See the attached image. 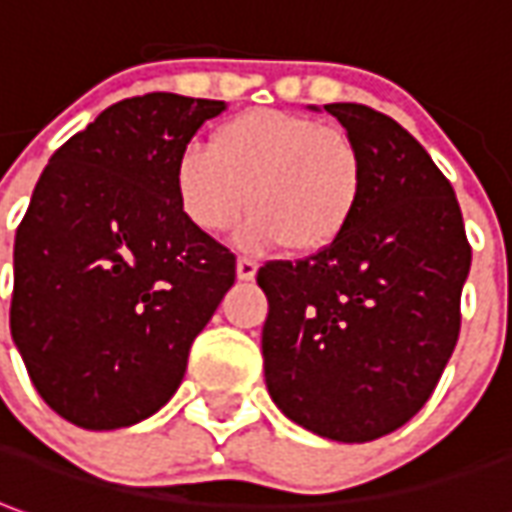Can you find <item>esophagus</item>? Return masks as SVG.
Here are the masks:
<instances>
[{"label": "esophagus", "instance_id": "obj_1", "mask_svg": "<svg viewBox=\"0 0 512 512\" xmlns=\"http://www.w3.org/2000/svg\"><path fill=\"white\" fill-rule=\"evenodd\" d=\"M256 270H259V264L253 262V259H236V278L239 281H253L256 278Z\"/></svg>", "mask_w": 512, "mask_h": 512}]
</instances>
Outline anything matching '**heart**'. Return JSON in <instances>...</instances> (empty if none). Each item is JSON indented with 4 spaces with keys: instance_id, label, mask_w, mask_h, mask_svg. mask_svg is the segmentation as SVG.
<instances>
[{
    "instance_id": "1",
    "label": "heart",
    "mask_w": 512,
    "mask_h": 512,
    "mask_svg": "<svg viewBox=\"0 0 512 512\" xmlns=\"http://www.w3.org/2000/svg\"><path fill=\"white\" fill-rule=\"evenodd\" d=\"M362 195L354 139L320 119L253 108L217 128L209 147L189 144L175 161V197L203 234H220L245 209L236 245L317 253L334 245Z\"/></svg>"
}]
</instances>
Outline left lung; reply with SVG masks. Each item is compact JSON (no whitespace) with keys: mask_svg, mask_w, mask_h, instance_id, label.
I'll return each mask as SVG.
<instances>
[{"mask_svg":"<svg viewBox=\"0 0 512 512\" xmlns=\"http://www.w3.org/2000/svg\"><path fill=\"white\" fill-rule=\"evenodd\" d=\"M323 108L362 155V195L334 245L259 267L264 382L303 429L368 443L438 387L460 337L471 245L449 178L396 119L357 102Z\"/></svg>","mask_w":512,"mask_h":512,"instance_id":"obj_1","label":"left lung"}]
</instances>
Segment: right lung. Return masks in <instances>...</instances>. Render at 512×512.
<instances>
[{"instance_id":"right-lung-1","label":"right lung","mask_w":512,"mask_h":512,"mask_svg":"<svg viewBox=\"0 0 512 512\" xmlns=\"http://www.w3.org/2000/svg\"><path fill=\"white\" fill-rule=\"evenodd\" d=\"M225 102L105 108L55 150L16 228L10 334L35 390L83 429L139 424L178 390L236 256L186 220L175 161Z\"/></svg>"}]
</instances>
